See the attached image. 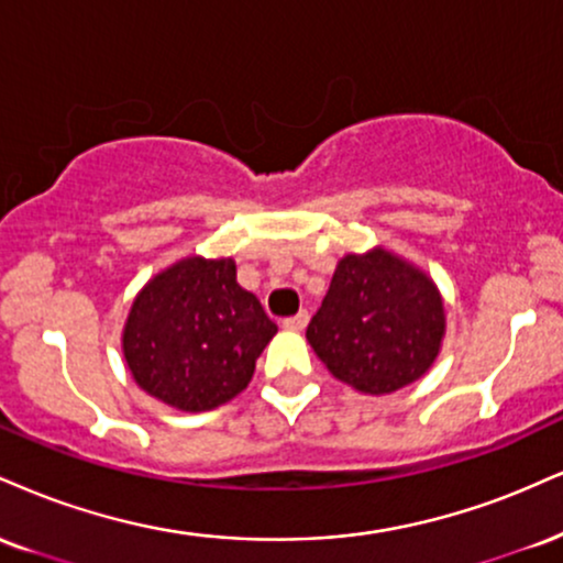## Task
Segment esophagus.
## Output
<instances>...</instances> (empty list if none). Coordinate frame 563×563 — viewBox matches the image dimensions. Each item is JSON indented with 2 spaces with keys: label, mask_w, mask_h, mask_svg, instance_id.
<instances>
[{
  "label": "esophagus",
  "mask_w": 563,
  "mask_h": 563,
  "mask_svg": "<svg viewBox=\"0 0 563 563\" xmlns=\"http://www.w3.org/2000/svg\"><path fill=\"white\" fill-rule=\"evenodd\" d=\"M309 322V311H299V314L288 317V320H283V328L286 330H294V333H301L303 328H307Z\"/></svg>",
  "instance_id": "esophagus-1"
}]
</instances>
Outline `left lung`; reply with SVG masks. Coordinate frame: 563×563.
<instances>
[{"label":"left lung","instance_id":"left-lung-1","mask_svg":"<svg viewBox=\"0 0 563 563\" xmlns=\"http://www.w3.org/2000/svg\"><path fill=\"white\" fill-rule=\"evenodd\" d=\"M445 335V309L432 277L388 249L338 262L307 341L341 383L385 396L432 367Z\"/></svg>","mask_w":563,"mask_h":563}]
</instances>
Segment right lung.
Here are the masks:
<instances>
[{
	"label": "right lung",
	"instance_id": "1",
	"mask_svg": "<svg viewBox=\"0 0 563 563\" xmlns=\"http://www.w3.org/2000/svg\"><path fill=\"white\" fill-rule=\"evenodd\" d=\"M277 324L235 280L233 260H186L139 290L123 328L133 380L180 411H209L252 383Z\"/></svg>",
	"mask_w": 563,
	"mask_h": 563
}]
</instances>
